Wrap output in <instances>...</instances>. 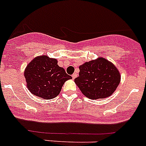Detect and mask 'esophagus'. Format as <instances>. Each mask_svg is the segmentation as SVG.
Returning <instances> with one entry per match:
<instances>
[{
	"label": "esophagus",
	"mask_w": 146,
	"mask_h": 146,
	"mask_svg": "<svg viewBox=\"0 0 146 146\" xmlns=\"http://www.w3.org/2000/svg\"><path fill=\"white\" fill-rule=\"evenodd\" d=\"M77 76V73H73V75H72V77H73V79H74L76 78V77Z\"/></svg>",
	"instance_id": "obj_1"
}]
</instances>
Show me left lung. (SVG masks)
<instances>
[{
    "label": "left lung",
    "instance_id": "left-lung-1",
    "mask_svg": "<svg viewBox=\"0 0 146 146\" xmlns=\"http://www.w3.org/2000/svg\"><path fill=\"white\" fill-rule=\"evenodd\" d=\"M79 74L74 82L82 93L90 100L111 96L121 80L120 73L116 66L102 57L79 66Z\"/></svg>",
    "mask_w": 146,
    "mask_h": 146
}]
</instances>
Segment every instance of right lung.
<instances>
[{
  "label": "right lung",
  "instance_id": "right-lung-1",
  "mask_svg": "<svg viewBox=\"0 0 146 146\" xmlns=\"http://www.w3.org/2000/svg\"><path fill=\"white\" fill-rule=\"evenodd\" d=\"M56 58L46 55L35 57L24 70L27 87L31 94L44 100H51L60 94L66 81L72 79Z\"/></svg>",
  "mask_w": 146,
  "mask_h": 146
}]
</instances>
